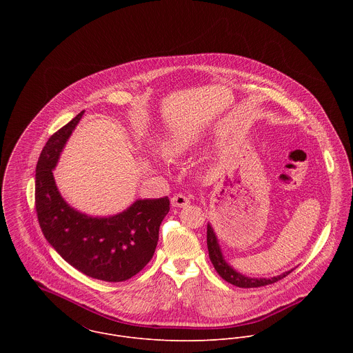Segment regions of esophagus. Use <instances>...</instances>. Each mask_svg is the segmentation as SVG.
Segmentation results:
<instances>
[{
	"label": "esophagus",
	"mask_w": 353,
	"mask_h": 353,
	"mask_svg": "<svg viewBox=\"0 0 353 353\" xmlns=\"http://www.w3.org/2000/svg\"><path fill=\"white\" fill-rule=\"evenodd\" d=\"M171 203H172V206L183 208V206H186V205L190 203V200H189L186 196H183L182 193H178V194H175V196L171 199Z\"/></svg>",
	"instance_id": "34e87169"
}]
</instances>
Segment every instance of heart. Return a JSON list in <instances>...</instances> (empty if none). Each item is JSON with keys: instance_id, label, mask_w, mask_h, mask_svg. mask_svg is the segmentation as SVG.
Listing matches in <instances>:
<instances>
[{"instance_id": "heart-1", "label": "heart", "mask_w": 353, "mask_h": 353, "mask_svg": "<svg viewBox=\"0 0 353 353\" xmlns=\"http://www.w3.org/2000/svg\"><path fill=\"white\" fill-rule=\"evenodd\" d=\"M186 150H188V143L185 140H171L165 144L164 153H165V156L174 159V157L183 154Z\"/></svg>"}]
</instances>
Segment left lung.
<instances>
[{"mask_svg": "<svg viewBox=\"0 0 353 353\" xmlns=\"http://www.w3.org/2000/svg\"><path fill=\"white\" fill-rule=\"evenodd\" d=\"M206 245H208V252H209V258L210 262L213 263L216 272L219 273V276L225 280L227 283L236 285L239 288H256V287H263V285H269V284H274L279 280L284 279L285 276H288L291 272L283 273L277 277H272V279H250V277H245L241 273L235 272L224 259L220 252L216 235L212 230V227L208 224L206 228Z\"/></svg>", "mask_w": 353, "mask_h": 353, "instance_id": "8db88e82", "label": "left lung"}]
</instances>
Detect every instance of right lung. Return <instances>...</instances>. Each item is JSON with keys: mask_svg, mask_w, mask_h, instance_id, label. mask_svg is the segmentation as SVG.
I'll list each match as a JSON object with an SVG mask.
<instances>
[{"mask_svg": "<svg viewBox=\"0 0 353 353\" xmlns=\"http://www.w3.org/2000/svg\"><path fill=\"white\" fill-rule=\"evenodd\" d=\"M84 111L57 130L38 159L35 209L41 230L68 263L81 273L108 283L132 279L153 256L159 227L170 210L168 197L139 200L112 217H90L59 196L52 168Z\"/></svg>", "mask_w": 353, "mask_h": 353, "instance_id": "1", "label": "right lung"}]
</instances>
